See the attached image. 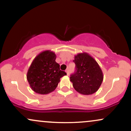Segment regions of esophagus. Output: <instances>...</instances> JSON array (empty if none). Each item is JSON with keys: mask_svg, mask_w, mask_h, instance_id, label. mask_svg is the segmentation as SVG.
<instances>
[{"mask_svg": "<svg viewBox=\"0 0 131 131\" xmlns=\"http://www.w3.org/2000/svg\"><path fill=\"white\" fill-rule=\"evenodd\" d=\"M65 71H66V73H67V76H69V75H70V72H69V70H67Z\"/></svg>", "mask_w": 131, "mask_h": 131, "instance_id": "esophagus-1", "label": "esophagus"}]
</instances>
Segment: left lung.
I'll return each instance as SVG.
<instances>
[{
  "label": "left lung",
  "mask_w": 131,
  "mask_h": 131,
  "mask_svg": "<svg viewBox=\"0 0 131 131\" xmlns=\"http://www.w3.org/2000/svg\"><path fill=\"white\" fill-rule=\"evenodd\" d=\"M76 71L71 75L73 88L82 95H91L99 90L103 79V72L95 60L85 52L74 56Z\"/></svg>",
  "instance_id": "left-lung-1"
}]
</instances>
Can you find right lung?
<instances>
[{
    "instance_id": "add662e5",
    "label": "right lung",
    "mask_w": 131,
    "mask_h": 131,
    "mask_svg": "<svg viewBox=\"0 0 131 131\" xmlns=\"http://www.w3.org/2000/svg\"><path fill=\"white\" fill-rule=\"evenodd\" d=\"M56 55L50 50H45L33 60L27 73V80L31 89L37 94H48L58 85L60 78L67 73L60 69L55 61Z\"/></svg>"
}]
</instances>
